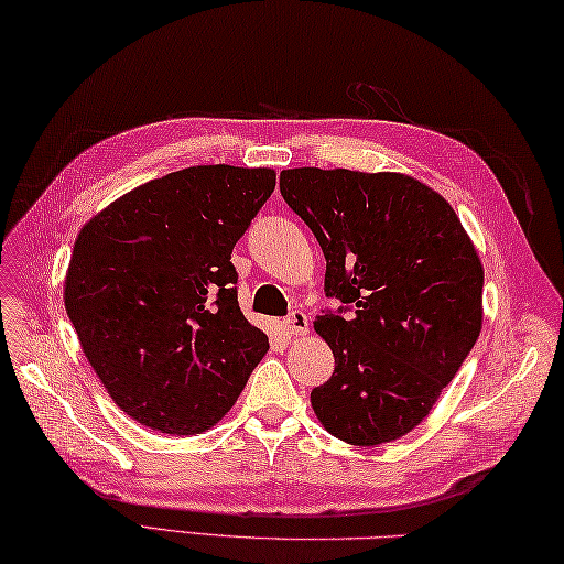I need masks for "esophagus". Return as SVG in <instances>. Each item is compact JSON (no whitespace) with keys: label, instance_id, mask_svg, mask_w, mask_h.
<instances>
[{"label":"esophagus","instance_id":"1","mask_svg":"<svg viewBox=\"0 0 564 564\" xmlns=\"http://www.w3.org/2000/svg\"><path fill=\"white\" fill-rule=\"evenodd\" d=\"M283 327H285V332L291 334V337H301V334H307V329H310L307 315L303 313V310H293V313L285 317Z\"/></svg>","mask_w":564,"mask_h":564}]
</instances>
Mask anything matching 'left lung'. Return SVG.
Returning <instances> with one entry per match:
<instances>
[{
    "label": "left lung",
    "mask_w": 564,
    "mask_h": 564,
    "mask_svg": "<svg viewBox=\"0 0 564 564\" xmlns=\"http://www.w3.org/2000/svg\"><path fill=\"white\" fill-rule=\"evenodd\" d=\"M281 196L327 259L317 315L334 373L310 392L332 436L394 441L422 422L482 329V263L458 215L404 174L281 172Z\"/></svg>",
    "instance_id": "left-lung-1"
}]
</instances>
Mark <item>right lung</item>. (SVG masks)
Segmentation results:
<instances>
[{"label":"right lung","mask_w":564,"mask_h":564,"mask_svg":"<svg viewBox=\"0 0 564 564\" xmlns=\"http://www.w3.org/2000/svg\"><path fill=\"white\" fill-rule=\"evenodd\" d=\"M275 186L271 170L188 166L82 227L65 310L121 410L162 434L225 416L269 349L237 303L232 249Z\"/></svg>","instance_id":"obj_1"}]
</instances>
